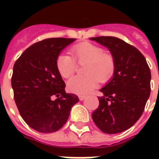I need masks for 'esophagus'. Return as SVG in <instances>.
Returning <instances> with one entry per match:
<instances>
[{
    "label": "esophagus",
    "instance_id": "esophagus-1",
    "mask_svg": "<svg viewBox=\"0 0 159 159\" xmlns=\"http://www.w3.org/2000/svg\"><path fill=\"white\" fill-rule=\"evenodd\" d=\"M78 97H79L80 101H83V100L86 98V96H83V95H79V96H78Z\"/></svg>",
    "mask_w": 159,
    "mask_h": 159
}]
</instances>
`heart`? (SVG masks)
Returning a JSON list of instances; mask_svg holds the SVG:
<instances>
[{"label": "heart", "mask_w": 159, "mask_h": 159, "mask_svg": "<svg viewBox=\"0 0 159 159\" xmlns=\"http://www.w3.org/2000/svg\"><path fill=\"white\" fill-rule=\"evenodd\" d=\"M71 56L60 53L56 58V69L63 78H69L76 71L77 64L82 66V76L71 78L67 89L72 93L85 95L94 89L97 82H107L113 77L116 60L111 53L104 52L100 46L83 42L70 48Z\"/></svg>", "instance_id": "1"}]
</instances>
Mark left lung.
<instances>
[{"label":"left lung","instance_id":"obj_1","mask_svg":"<svg viewBox=\"0 0 159 159\" xmlns=\"http://www.w3.org/2000/svg\"><path fill=\"white\" fill-rule=\"evenodd\" d=\"M108 48L116 60L113 77L100 90L99 106L92 113L104 133L117 134L133 126L150 96L151 72L144 56L134 46L112 36L91 38Z\"/></svg>","mask_w":159,"mask_h":159}]
</instances>
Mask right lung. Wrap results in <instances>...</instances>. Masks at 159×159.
<instances>
[{"label": "right lung", "instance_id": "1", "mask_svg": "<svg viewBox=\"0 0 159 159\" xmlns=\"http://www.w3.org/2000/svg\"><path fill=\"white\" fill-rule=\"evenodd\" d=\"M75 40L50 38L37 42L14 64L11 86L16 106L25 122L38 132L53 133L62 128L72 106L79 102L77 96L65 92L55 64L60 52Z\"/></svg>", "mask_w": 159, "mask_h": 159}]
</instances>
